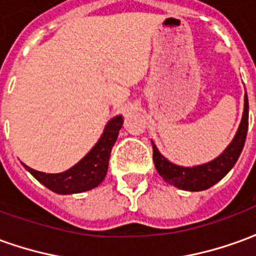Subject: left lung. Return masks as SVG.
I'll return each mask as SVG.
<instances>
[{
  "label": "left lung",
  "mask_w": 256,
  "mask_h": 256,
  "mask_svg": "<svg viewBox=\"0 0 256 256\" xmlns=\"http://www.w3.org/2000/svg\"><path fill=\"white\" fill-rule=\"evenodd\" d=\"M248 130V97L247 93L244 96V111L240 126L237 128L236 136L233 137L232 142L226 150L220 154L214 160L198 164L193 167H184L174 164L162 155L156 145L152 141L154 148V162L159 176L167 184L182 190L189 192H198L204 189L211 188L212 185L220 181L228 172H230L233 166L236 164L238 156L242 154L246 142Z\"/></svg>",
  "instance_id": "1"
}]
</instances>
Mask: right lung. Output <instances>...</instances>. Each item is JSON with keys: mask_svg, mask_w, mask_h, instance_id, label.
Instances as JSON below:
<instances>
[{"mask_svg": "<svg viewBox=\"0 0 256 256\" xmlns=\"http://www.w3.org/2000/svg\"><path fill=\"white\" fill-rule=\"evenodd\" d=\"M123 124L122 115H116L106 123L104 132L98 141L80 160L63 172L58 174H46L36 172L31 167L22 163L31 176L45 185L48 189L58 194H72L90 190L98 186L106 176L108 160L111 155V150Z\"/></svg>", "mask_w": 256, "mask_h": 256, "instance_id": "right-lung-1", "label": "right lung"}]
</instances>
